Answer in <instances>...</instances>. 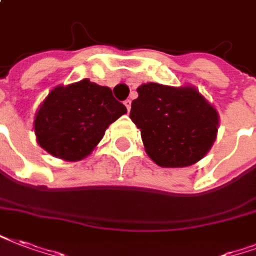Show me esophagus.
Masks as SVG:
<instances>
[{
	"label": "esophagus",
	"mask_w": 256,
	"mask_h": 256,
	"mask_svg": "<svg viewBox=\"0 0 256 256\" xmlns=\"http://www.w3.org/2000/svg\"><path fill=\"white\" fill-rule=\"evenodd\" d=\"M124 106H126V108L130 111V108H132V100H130V99L124 100Z\"/></svg>",
	"instance_id": "1"
}]
</instances>
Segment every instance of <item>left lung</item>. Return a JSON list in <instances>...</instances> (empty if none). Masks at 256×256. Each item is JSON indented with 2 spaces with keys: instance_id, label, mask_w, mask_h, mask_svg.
Segmentation results:
<instances>
[{
  "instance_id": "left-lung-1",
  "label": "left lung",
  "mask_w": 256,
  "mask_h": 256,
  "mask_svg": "<svg viewBox=\"0 0 256 256\" xmlns=\"http://www.w3.org/2000/svg\"><path fill=\"white\" fill-rule=\"evenodd\" d=\"M137 92L130 118L157 166H188L206 156L217 137L218 112L196 88L148 82Z\"/></svg>"
}]
</instances>
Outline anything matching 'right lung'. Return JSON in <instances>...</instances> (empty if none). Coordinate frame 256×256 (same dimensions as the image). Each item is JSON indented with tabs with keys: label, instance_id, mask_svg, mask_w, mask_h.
Masks as SVG:
<instances>
[{
	"label": "right lung",
	"instance_id": "1",
	"mask_svg": "<svg viewBox=\"0 0 256 256\" xmlns=\"http://www.w3.org/2000/svg\"><path fill=\"white\" fill-rule=\"evenodd\" d=\"M126 112L108 86L84 78L51 90L38 110L34 128L46 152L78 162L90 156L110 124Z\"/></svg>",
	"mask_w": 256,
	"mask_h": 256
}]
</instances>
